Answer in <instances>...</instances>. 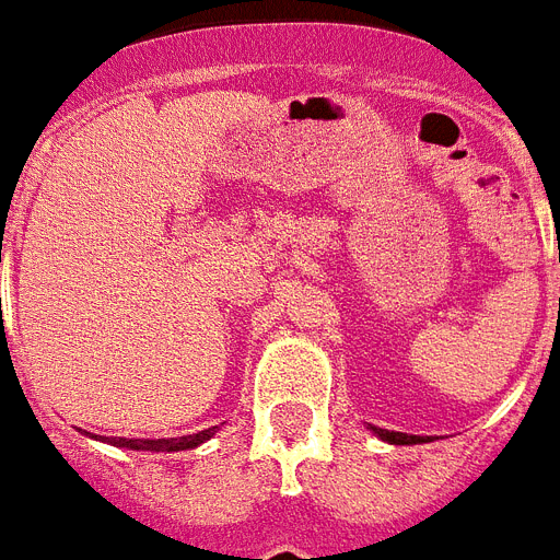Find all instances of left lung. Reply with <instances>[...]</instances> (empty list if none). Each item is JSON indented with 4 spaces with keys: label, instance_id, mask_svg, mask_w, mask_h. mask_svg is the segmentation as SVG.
Instances as JSON below:
<instances>
[{
    "label": "left lung",
    "instance_id": "8db88e82",
    "mask_svg": "<svg viewBox=\"0 0 560 560\" xmlns=\"http://www.w3.org/2000/svg\"><path fill=\"white\" fill-rule=\"evenodd\" d=\"M381 442H389V444H421V442H430V435H409V433H395V430H377V427H369Z\"/></svg>",
    "mask_w": 560,
    "mask_h": 560
}]
</instances>
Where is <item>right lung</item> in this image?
Segmentation results:
<instances>
[{
  "instance_id": "1",
  "label": "right lung",
  "mask_w": 560,
  "mask_h": 560,
  "mask_svg": "<svg viewBox=\"0 0 560 560\" xmlns=\"http://www.w3.org/2000/svg\"><path fill=\"white\" fill-rule=\"evenodd\" d=\"M218 433V427H209V430H200V433L179 435V439H121V435H104L101 442L113 444V447H127V451H153V453H174V451H191V447H200L202 442H209L211 435ZM90 435V433H86ZM98 439V435H92Z\"/></svg>"
}]
</instances>
